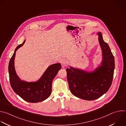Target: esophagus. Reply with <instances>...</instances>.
<instances>
[{
  "label": "esophagus",
  "mask_w": 126,
  "mask_h": 126,
  "mask_svg": "<svg viewBox=\"0 0 126 126\" xmlns=\"http://www.w3.org/2000/svg\"><path fill=\"white\" fill-rule=\"evenodd\" d=\"M61 64L62 67H65L68 65V61L66 59H62L61 61Z\"/></svg>",
  "instance_id": "esophagus-1"
}]
</instances>
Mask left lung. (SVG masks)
<instances>
[{"label": "left lung", "instance_id": "obj_1", "mask_svg": "<svg viewBox=\"0 0 126 126\" xmlns=\"http://www.w3.org/2000/svg\"><path fill=\"white\" fill-rule=\"evenodd\" d=\"M102 53L101 65L93 72L72 67L66 69L69 89L75 96L87 100L96 99L110 88L115 68L114 57L108 45L103 40L101 32H97Z\"/></svg>", "mask_w": 126, "mask_h": 126}]
</instances>
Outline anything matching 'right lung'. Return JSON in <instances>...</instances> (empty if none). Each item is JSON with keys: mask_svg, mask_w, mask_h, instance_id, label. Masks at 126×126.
I'll return each mask as SVG.
<instances>
[{"mask_svg": "<svg viewBox=\"0 0 126 126\" xmlns=\"http://www.w3.org/2000/svg\"><path fill=\"white\" fill-rule=\"evenodd\" d=\"M19 45L16 48L11 58L8 71L11 86L14 92L24 100L36 103L44 101L51 94L53 79L61 68L60 63L50 65L40 78L36 81L28 82L21 80L17 76L14 67V60L16 51L25 44Z\"/></svg>", "mask_w": 126, "mask_h": 126, "instance_id": "1", "label": "right lung"}]
</instances>
